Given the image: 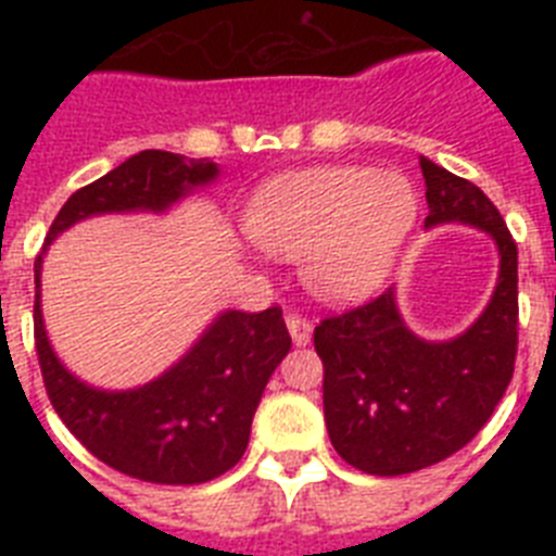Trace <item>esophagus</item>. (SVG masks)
I'll return each instance as SVG.
<instances>
[{
	"instance_id": "34e87169",
	"label": "esophagus",
	"mask_w": 556,
	"mask_h": 556,
	"mask_svg": "<svg viewBox=\"0 0 556 556\" xmlns=\"http://www.w3.org/2000/svg\"><path fill=\"white\" fill-rule=\"evenodd\" d=\"M287 328H289V333H292L294 345L303 348L312 342V323H308L303 314H298V312L287 314Z\"/></svg>"
}]
</instances>
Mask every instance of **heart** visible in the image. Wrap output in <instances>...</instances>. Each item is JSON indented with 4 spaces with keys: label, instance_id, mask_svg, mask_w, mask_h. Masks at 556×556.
I'll return each instance as SVG.
<instances>
[{
    "label": "heart",
    "instance_id": "obj_1",
    "mask_svg": "<svg viewBox=\"0 0 556 556\" xmlns=\"http://www.w3.org/2000/svg\"><path fill=\"white\" fill-rule=\"evenodd\" d=\"M417 214V189L401 172L317 166L264 184L244 225L267 253L301 258L308 292L351 303L384 283Z\"/></svg>",
    "mask_w": 556,
    "mask_h": 556
}]
</instances>
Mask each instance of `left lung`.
Listing matches in <instances>:
<instances>
[{
	"instance_id": "8db88e82",
	"label": "left lung",
	"mask_w": 556,
	"mask_h": 556,
	"mask_svg": "<svg viewBox=\"0 0 556 556\" xmlns=\"http://www.w3.org/2000/svg\"><path fill=\"white\" fill-rule=\"evenodd\" d=\"M426 228L465 223L498 244V283L479 320L448 342H426L401 320L395 292L314 328L323 409L337 454L372 476H404L473 440L507 392L518 353V244L470 180L420 159Z\"/></svg>"
}]
</instances>
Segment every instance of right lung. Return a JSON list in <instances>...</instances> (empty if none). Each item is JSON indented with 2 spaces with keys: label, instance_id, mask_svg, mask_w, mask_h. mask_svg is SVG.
<instances>
[{
  "label": "right lung",
  "instance_id": "1",
  "mask_svg": "<svg viewBox=\"0 0 556 556\" xmlns=\"http://www.w3.org/2000/svg\"><path fill=\"white\" fill-rule=\"evenodd\" d=\"M219 175L214 161L144 150L77 189L36 258V351L43 387L66 429L100 462L155 484H203L242 459L250 424L275 367L292 348L281 308L223 312L164 376L136 390L83 384L61 365L41 314V264L55 236L97 214L166 211Z\"/></svg>",
  "mask_w": 556,
  "mask_h": 556
}]
</instances>
